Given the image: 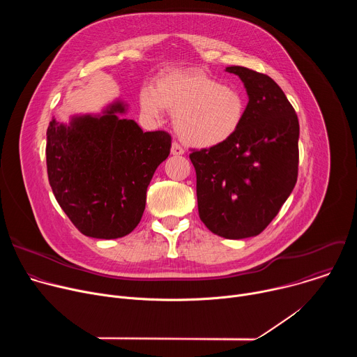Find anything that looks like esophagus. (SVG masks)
Instances as JSON below:
<instances>
[{"instance_id": "esophagus-1", "label": "esophagus", "mask_w": 357, "mask_h": 357, "mask_svg": "<svg viewBox=\"0 0 357 357\" xmlns=\"http://www.w3.org/2000/svg\"><path fill=\"white\" fill-rule=\"evenodd\" d=\"M183 148L178 144V142H172L171 145V154L175 155V157H179V155H183Z\"/></svg>"}]
</instances>
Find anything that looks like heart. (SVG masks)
Returning <instances> with one entry per match:
<instances>
[{"label": "heart", "instance_id": "obj_1", "mask_svg": "<svg viewBox=\"0 0 357 357\" xmlns=\"http://www.w3.org/2000/svg\"><path fill=\"white\" fill-rule=\"evenodd\" d=\"M139 106L151 119L165 109L174 114L178 137L193 148H213L227 142L241 127L245 98L234 87L200 70H174L162 75L155 87L139 91Z\"/></svg>", "mask_w": 357, "mask_h": 357}]
</instances>
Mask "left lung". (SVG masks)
Returning <instances> with one entry per match:
<instances>
[{"mask_svg":"<svg viewBox=\"0 0 357 357\" xmlns=\"http://www.w3.org/2000/svg\"><path fill=\"white\" fill-rule=\"evenodd\" d=\"M248 103L227 142L189 155L196 171L199 218L215 234L238 240L260 234L278 215L298 176L299 123L281 87L267 75L229 66Z\"/></svg>","mask_w":357,"mask_h":357,"instance_id":"left-lung-1","label":"left lung"}]
</instances>
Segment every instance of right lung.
<instances>
[{
    "mask_svg": "<svg viewBox=\"0 0 357 357\" xmlns=\"http://www.w3.org/2000/svg\"><path fill=\"white\" fill-rule=\"evenodd\" d=\"M114 100L100 114L52 119L46 131L50 188L70 222L87 237L119 238L139 223L146 188L171 151L165 131L144 132Z\"/></svg>",
    "mask_w": 357,
    "mask_h": 357,
    "instance_id": "right-lung-1",
    "label": "right lung"
}]
</instances>
